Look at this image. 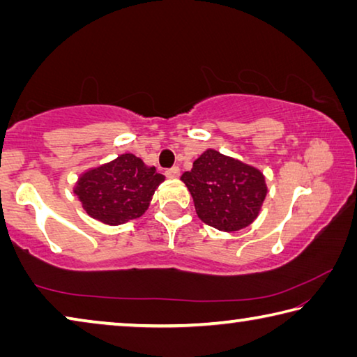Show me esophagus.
<instances>
[{
	"mask_svg": "<svg viewBox=\"0 0 357 357\" xmlns=\"http://www.w3.org/2000/svg\"><path fill=\"white\" fill-rule=\"evenodd\" d=\"M165 176L167 178H178L179 176V168L178 167H172L165 170Z\"/></svg>",
	"mask_w": 357,
	"mask_h": 357,
	"instance_id": "34e87169",
	"label": "esophagus"
}]
</instances>
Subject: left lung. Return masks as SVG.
<instances>
[{"label":"left lung","mask_w":357,"mask_h":357,"mask_svg":"<svg viewBox=\"0 0 357 357\" xmlns=\"http://www.w3.org/2000/svg\"><path fill=\"white\" fill-rule=\"evenodd\" d=\"M190 190L197 214L206 225L238 231L257 219L266 197L257 168L208 149L181 178Z\"/></svg>","instance_id":"left-lung-1"}]
</instances>
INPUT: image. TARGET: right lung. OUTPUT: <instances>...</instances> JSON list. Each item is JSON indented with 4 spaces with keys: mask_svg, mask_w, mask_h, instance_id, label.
Segmentation results:
<instances>
[{
    "mask_svg": "<svg viewBox=\"0 0 357 357\" xmlns=\"http://www.w3.org/2000/svg\"><path fill=\"white\" fill-rule=\"evenodd\" d=\"M164 179V174L144 165L134 154H123L84 173L75 193L89 215L108 225H119L148 209L154 190Z\"/></svg>",
    "mask_w": 357,
    "mask_h": 357,
    "instance_id": "1",
    "label": "right lung"
}]
</instances>
